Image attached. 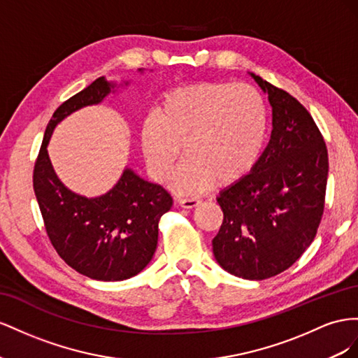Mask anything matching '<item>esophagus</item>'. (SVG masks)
I'll return each mask as SVG.
<instances>
[{"label": "esophagus", "mask_w": 358, "mask_h": 358, "mask_svg": "<svg viewBox=\"0 0 358 358\" xmlns=\"http://www.w3.org/2000/svg\"><path fill=\"white\" fill-rule=\"evenodd\" d=\"M178 203H180V207H182V208H195L201 203V199H198V198H181V199H178Z\"/></svg>", "instance_id": "esophagus-1"}]
</instances>
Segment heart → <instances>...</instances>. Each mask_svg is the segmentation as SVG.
Instances as JSON below:
<instances>
[{"label":"heart","mask_w":358,"mask_h":358,"mask_svg":"<svg viewBox=\"0 0 358 358\" xmlns=\"http://www.w3.org/2000/svg\"><path fill=\"white\" fill-rule=\"evenodd\" d=\"M268 131V109L248 84L199 83L171 90L156 114L141 124L139 141L151 176L163 180L178 159L171 187L189 195L246 177L257 165Z\"/></svg>","instance_id":"1"}]
</instances>
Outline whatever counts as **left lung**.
<instances>
[{"label":"left lung","instance_id":"obj_1","mask_svg":"<svg viewBox=\"0 0 358 358\" xmlns=\"http://www.w3.org/2000/svg\"><path fill=\"white\" fill-rule=\"evenodd\" d=\"M250 75L268 94L271 138L248 176L220 192L223 222L213 253L237 278L264 280L289 268L313 241L324 213L329 155L308 109Z\"/></svg>","mask_w":358,"mask_h":358}]
</instances>
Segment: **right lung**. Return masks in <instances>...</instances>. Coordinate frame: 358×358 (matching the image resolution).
Wrapping results in <instances>:
<instances>
[{"label": "right lung", "mask_w": 358, "mask_h": 358, "mask_svg": "<svg viewBox=\"0 0 358 358\" xmlns=\"http://www.w3.org/2000/svg\"><path fill=\"white\" fill-rule=\"evenodd\" d=\"M114 87L101 76L57 108L33 173L34 193L54 249L78 273L103 282L130 279L147 267L157 248L159 220L172 207L165 189L129 168L114 187L97 198L76 195L57 177L48 156L55 126L71 112L100 103Z\"/></svg>", "instance_id": "1"}]
</instances>
